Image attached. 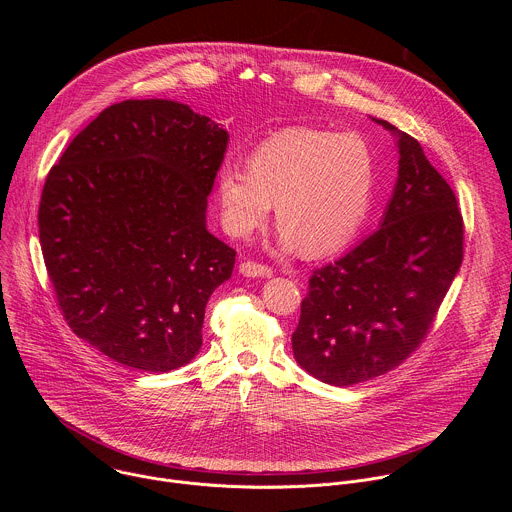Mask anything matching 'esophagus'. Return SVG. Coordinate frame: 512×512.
<instances>
[{"label": "esophagus", "mask_w": 512, "mask_h": 512, "mask_svg": "<svg viewBox=\"0 0 512 512\" xmlns=\"http://www.w3.org/2000/svg\"><path fill=\"white\" fill-rule=\"evenodd\" d=\"M239 271L245 275V277H269L273 273L271 267L267 265H261V263H255V261H243L239 265Z\"/></svg>", "instance_id": "obj_1"}]
</instances>
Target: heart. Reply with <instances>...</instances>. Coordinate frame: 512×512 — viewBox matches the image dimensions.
<instances>
[{"label":"heart","mask_w":512,"mask_h":512,"mask_svg":"<svg viewBox=\"0 0 512 512\" xmlns=\"http://www.w3.org/2000/svg\"><path fill=\"white\" fill-rule=\"evenodd\" d=\"M375 188L373 152L356 133L294 127L261 141L249 166L225 162L216 194L227 233L249 237L271 214L279 245L324 255L346 245L369 212Z\"/></svg>","instance_id":"1"}]
</instances>
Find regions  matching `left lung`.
Returning a JSON list of instances; mask_svg holds the SVG:
<instances>
[{
    "instance_id": "8db88e82",
    "label": "left lung",
    "mask_w": 512,
    "mask_h": 512,
    "mask_svg": "<svg viewBox=\"0 0 512 512\" xmlns=\"http://www.w3.org/2000/svg\"><path fill=\"white\" fill-rule=\"evenodd\" d=\"M397 137L399 176L381 229L316 269L291 348L322 383L348 387L393 371L427 336L460 271L458 200L415 137Z\"/></svg>"
}]
</instances>
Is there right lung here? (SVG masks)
<instances>
[{"label": "right lung", "instance_id": "obj_1", "mask_svg": "<svg viewBox=\"0 0 512 512\" xmlns=\"http://www.w3.org/2000/svg\"><path fill=\"white\" fill-rule=\"evenodd\" d=\"M229 133L188 105L101 111L46 176L38 229L60 312L125 367L168 373L202 346L204 310L235 267L206 229Z\"/></svg>", "mask_w": 512, "mask_h": 512}]
</instances>
